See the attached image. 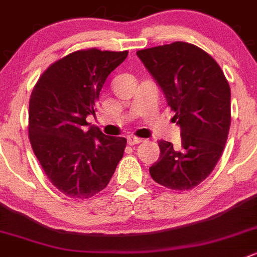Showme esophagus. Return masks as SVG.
I'll use <instances>...</instances> for the list:
<instances>
[{
  "label": "esophagus",
  "instance_id": "obj_1",
  "mask_svg": "<svg viewBox=\"0 0 257 257\" xmlns=\"http://www.w3.org/2000/svg\"><path fill=\"white\" fill-rule=\"evenodd\" d=\"M140 143H143V139L136 138V136H128V138H127V144L131 146L138 145V144H140Z\"/></svg>",
  "mask_w": 257,
  "mask_h": 257
}]
</instances>
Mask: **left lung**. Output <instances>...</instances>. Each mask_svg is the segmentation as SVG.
<instances>
[{"label": "left lung", "mask_w": 257, "mask_h": 257, "mask_svg": "<svg viewBox=\"0 0 257 257\" xmlns=\"http://www.w3.org/2000/svg\"><path fill=\"white\" fill-rule=\"evenodd\" d=\"M138 57L167 97L180 126V144L158 141L160 156L149 169L168 189L189 190L218 163L231 126V89L218 63L184 41L139 50Z\"/></svg>", "instance_id": "left-lung-1"}]
</instances>
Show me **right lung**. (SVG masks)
Listing matches in <instances>:
<instances>
[{
	"label": "right lung",
	"mask_w": 257,
	"mask_h": 257,
	"mask_svg": "<svg viewBox=\"0 0 257 257\" xmlns=\"http://www.w3.org/2000/svg\"><path fill=\"white\" fill-rule=\"evenodd\" d=\"M128 51L77 50L49 65L29 102V139L51 184L73 199L103 190L123 156L126 139L87 128L107 77Z\"/></svg>",
	"instance_id": "add662e5"
}]
</instances>
